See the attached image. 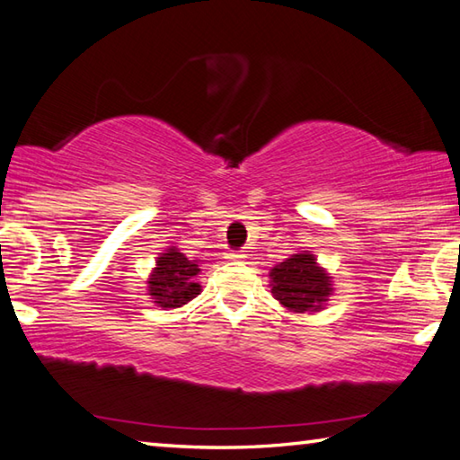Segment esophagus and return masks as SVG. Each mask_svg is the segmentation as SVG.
<instances>
[{
    "mask_svg": "<svg viewBox=\"0 0 460 460\" xmlns=\"http://www.w3.org/2000/svg\"><path fill=\"white\" fill-rule=\"evenodd\" d=\"M245 255L241 253V252H227L225 253V260H229V261H237V260H243Z\"/></svg>",
    "mask_w": 460,
    "mask_h": 460,
    "instance_id": "1",
    "label": "esophagus"
}]
</instances>
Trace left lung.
Returning <instances> with one entry per match:
<instances>
[{"mask_svg":"<svg viewBox=\"0 0 460 460\" xmlns=\"http://www.w3.org/2000/svg\"><path fill=\"white\" fill-rule=\"evenodd\" d=\"M274 298L290 313H318L332 294L331 276L313 253H294L270 271Z\"/></svg>","mask_w":460,"mask_h":460,"instance_id":"obj_1","label":"left lung"}]
</instances>
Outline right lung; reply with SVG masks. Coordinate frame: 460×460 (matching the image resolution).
Wrapping results in <instances>:
<instances>
[{
  "mask_svg": "<svg viewBox=\"0 0 460 460\" xmlns=\"http://www.w3.org/2000/svg\"><path fill=\"white\" fill-rule=\"evenodd\" d=\"M199 271L197 260H189L181 249L168 247L166 253L158 255L155 268L147 278V294L160 308H181L200 294Z\"/></svg>",
  "mask_w": 460,
  "mask_h": 460,
  "instance_id": "right-lung-1",
  "label": "right lung"
}]
</instances>
